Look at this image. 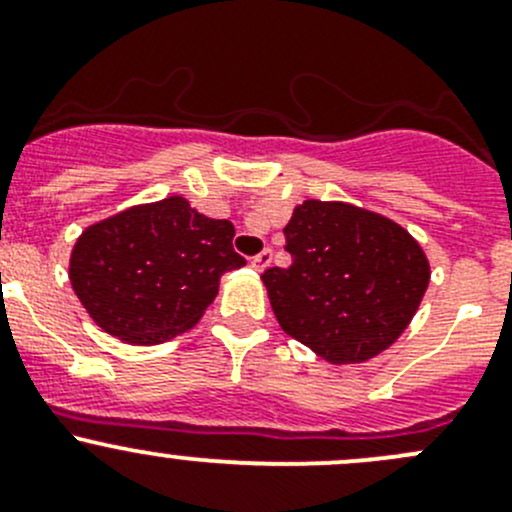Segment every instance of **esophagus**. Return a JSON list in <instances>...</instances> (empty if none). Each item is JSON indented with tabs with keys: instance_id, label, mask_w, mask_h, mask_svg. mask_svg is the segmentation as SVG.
<instances>
[{
	"instance_id": "1",
	"label": "esophagus",
	"mask_w": 512,
	"mask_h": 512,
	"mask_svg": "<svg viewBox=\"0 0 512 512\" xmlns=\"http://www.w3.org/2000/svg\"><path fill=\"white\" fill-rule=\"evenodd\" d=\"M271 258H273L271 251H268V249H263L261 254L251 258V268H254V271H258V273H261V271H266V268L271 266Z\"/></svg>"
}]
</instances>
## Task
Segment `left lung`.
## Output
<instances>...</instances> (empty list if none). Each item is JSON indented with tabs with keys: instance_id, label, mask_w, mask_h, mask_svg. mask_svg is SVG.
<instances>
[{
	"instance_id": "1",
	"label": "left lung",
	"mask_w": 512,
	"mask_h": 512,
	"mask_svg": "<svg viewBox=\"0 0 512 512\" xmlns=\"http://www.w3.org/2000/svg\"><path fill=\"white\" fill-rule=\"evenodd\" d=\"M288 268H268L276 321L333 366L366 363L403 336L430 283L423 246L398 221L306 199L283 226Z\"/></svg>"
}]
</instances>
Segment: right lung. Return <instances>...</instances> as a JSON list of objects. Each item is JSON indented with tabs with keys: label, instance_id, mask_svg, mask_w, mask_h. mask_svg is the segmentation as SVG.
Masks as SVG:
<instances>
[{
	"label": "right lung",
	"instance_id": "1",
	"mask_svg": "<svg viewBox=\"0 0 512 512\" xmlns=\"http://www.w3.org/2000/svg\"><path fill=\"white\" fill-rule=\"evenodd\" d=\"M236 229L184 196L136 204L86 226L69 281L91 321L131 346H154L204 318L226 271L246 266Z\"/></svg>",
	"mask_w": 512,
	"mask_h": 512
}]
</instances>
